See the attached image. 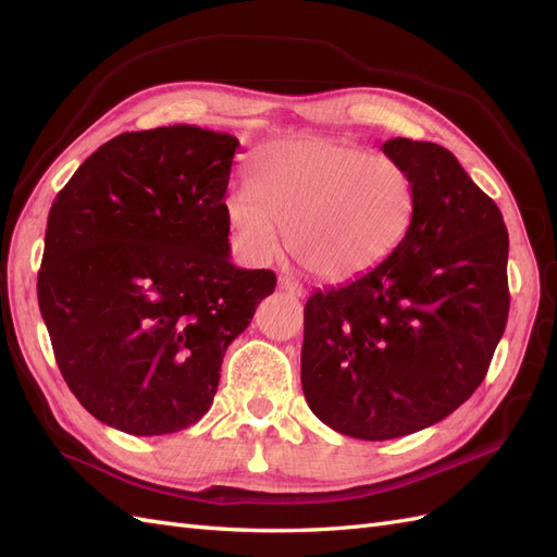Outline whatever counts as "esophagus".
<instances>
[{
    "mask_svg": "<svg viewBox=\"0 0 557 557\" xmlns=\"http://www.w3.org/2000/svg\"><path fill=\"white\" fill-rule=\"evenodd\" d=\"M278 290L288 293V295H293V297H305V288H301V285H299L297 281H293V278H288V276H281V278H278Z\"/></svg>",
    "mask_w": 557,
    "mask_h": 557,
    "instance_id": "34e87169",
    "label": "esophagus"
}]
</instances>
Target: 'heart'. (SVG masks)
Here are the masks:
<instances>
[{"label": "heart", "instance_id": "obj_1", "mask_svg": "<svg viewBox=\"0 0 557 557\" xmlns=\"http://www.w3.org/2000/svg\"><path fill=\"white\" fill-rule=\"evenodd\" d=\"M234 242L269 262L288 232L293 258L320 281L374 272L407 237L413 181L391 158L332 137H297L256 150L248 185L225 197Z\"/></svg>", "mask_w": 557, "mask_h": 557}]
</instances>
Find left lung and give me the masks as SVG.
<instances>
[{"instance_id": "left-lung-1", "label": "left lung", "mask_w": 557, "mask_h": 557, "mask_svg": "<svg viewBox=\"0 0 557 557\" xmlns=\"http://www.w3.org/2000/svg\"><path fill=\"white\" fill-rule=\"evenodd\" d=\"M413 218L374 272L305 307L301 391L323 423L385 442L440 423L476 391L509 318V234L450 150L391 139Z\"/></svg>"}]
</instances>
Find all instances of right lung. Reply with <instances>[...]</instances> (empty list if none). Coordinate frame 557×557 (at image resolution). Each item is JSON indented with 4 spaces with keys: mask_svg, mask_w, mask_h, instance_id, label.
<instances>
[{
    "mask_svg": "<svg viewBox=\"0 0 557 557\" xmlns=\"http://www.w3.org/2000/svg\"><path fill=\"white\" fill-rule=\"evenodd\" d=\"M239 139L195 125L99 146L48 213L37 295L60 372L104 425L172 434L211 407L227 346L276 288L230 262Z\"/></svg>",
    "mask_w": 557,
    "mask_h": 557,
    "instance_id": "add662e5",
    "label": "right lung"
}]
</instances>
